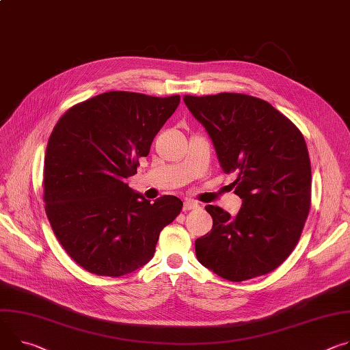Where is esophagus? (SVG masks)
<instances>
[{"instance_id": "34e87169", "label": "esophagus", "mask_w": 350, "mask_h": 350, "mask_svg": "<svg viewBox=\"0 0 350 350\" xmlns=\"http://www.w3.org/2000/svg\"><path fill=\"white\" fill-rule=\"evenodd\" d=\"M200 205L196 202V201H191V200H187L184 201L183 204V211L187 212V211H193V209H197Z\"/></svg>"}]
</instances>
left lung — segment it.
Instances as JSON below:
<instances>
[{
  "label": "left lung",
  "mask_w": 350,
  "mask_h": 350,
  "mask_svg": "<svg viewBox=\"0 0 350 350\" xmlns=\"http://www.w3.org/2000/svg\"><path fill=\"white\" fill-rule=\"evenodd\" d=\"M205 126L219 163L243 205L232 217L206 205L209 233L196 240L198 261L241 282L276 269L296 247L311 204V165L297 126L268 102L243 93L184 96Z\"/></svg>",
  "instance_id": "obj_1"
}]
</instances>
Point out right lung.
Masks as SVG:
<instances>
[{
  "instance_id": "1",
  "label": "right lung",
  "mask_w": 350,
  "mask_h": 350,
  "mask_svg": "<svg viewBox=\"0 0 350 350\" xmlns=\"http://www.w3.org/2000/svg\"><path fill=\"white\" fill-rule=\"evenodd\" d=\"M178 105V94L111 90L55 124L44 157L46 213L59 244L88 272L116 278L144 267L180 213V198L150 202L125 180Z\"/></svg>"
}]
</instances>
